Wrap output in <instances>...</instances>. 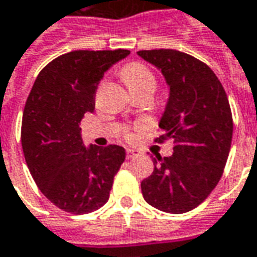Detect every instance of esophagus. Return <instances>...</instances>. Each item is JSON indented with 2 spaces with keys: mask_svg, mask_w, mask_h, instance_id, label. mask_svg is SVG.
<instances>
[{
  "mask_svg": "<svg viewBox=\"0 0 257 257\" xmlns=\"http://www.w3.org/2000/svg\"><path fill=\"white\" fill-rule=\"evenodd\" d=\"M139 156V153L136 151V150H132V149H128L127 151H125V157L128 158V160H132V158H136V157Z\"/></svg>",
  "mask_w": 257,
  "mask_h": 257,
  "instance_id": "obj_1",
  "label": "esophagus"
}]
</instances>
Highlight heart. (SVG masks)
<instances>
[{
  "instance_id": "heart-1",
  "label": "heart",
  "mask_w": 257,
  "mask_h": 257,
  "mask_svg": "<svg viewBox=\"0 0 257 257\" xmlns=\"http://www.w3.org/2000/svg\"><path fill=\"white\" fill-rule=\"evenodd\" d=\"M121 77L128 86V89L147 83L153 84L156 87V77L153 75V72L140 62H133L124 66L121 70Z\"/></svg>"
}]
</instances>
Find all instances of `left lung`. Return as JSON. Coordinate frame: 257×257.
<instances>
[{
	"mask_svg": "<svg viewBox=\"0 0 257 257\" xmlns=\"http://www.w3.org/2000/svg\"><path fill=\"white\" fill-rule=\"evenodd\" d=\"M161 69L170 84L157 143L173 139L171 157L153 158L154 171L141 182L147 204L168 213H184L202 204L221 180L228 161L233 120L228 96L202 60L175 49L139 51Z\"/></svg>",
	"mask_w": 257,
	"mask_h": 257,
	"instance_id": "8db88e82",
	"label": "left lung"
}]
</instances>
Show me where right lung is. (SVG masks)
<instances>
[{
  "mask_svg": "<svg viewBox=\"0 0 257 257\" xmlns=\"http://www.w3.org/2000/svg\"><path fill=\"white\" fill-rule=\"evenodd\" d=\"M130 53L73 51L49 62L36 77L22 114L21 143L32 178L55 206L73 215L107 202L125 151L120 146L86 149L79 124L94 110L104 72Z\"/></svg>",
  "mask_w": 257,
  "mask_h": 257,
  "instance_id": "right-lung-1",
  "label": "right lung"
}]
</instances>
